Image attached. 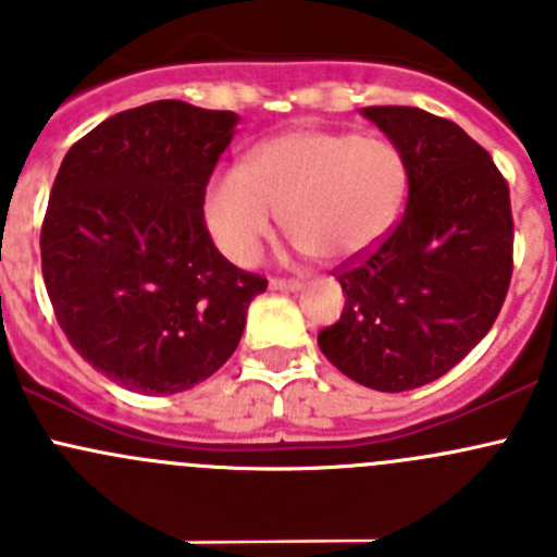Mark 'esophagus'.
<instances>
[{"instance_id":"obj_1","label":"esophagus","mask_w":557,"mask_h":557,"mask_svg":"<svg viewBox=\"0 0 557 557\" xmlns=\"http://www.w3.org/2000/svg\"><path fill=\"white\" fill-rule=\"evenodd\" d=\"M269 288H272V290H283V294H296V290H301V288H305V285H301L299 280L272 277V280H269Z\"/></svg>"}]
</instances>
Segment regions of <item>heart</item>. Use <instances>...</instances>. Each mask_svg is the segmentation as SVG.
<instances>
[{"mask_svg":"<svg viewBox=\"0 0 557 557\" xmlns=\"http://www.w3.org/2000/svg\"><path fill=\"white\" fill-rule=\"evenodd\" d=\"M407 196V164L383 137L285 132L243 166H228L207 194V226L232 261L252 263L283 212L301 252L347 261L391 232Z\"/></svg>","mask_w":557,"mask_h":557,"instance_id":"b5f03b06","label":"heart"}]
</instances>
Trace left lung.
I'll list each match as a JSON object with an SVG mask.
<instances>
[{"label":"left lung","instance_id":"obj_1","mask_svg":"<svg viewBox=\"0 0 557 557\" xmlns=\"http://www.w3.org/2000/svg\"><path fill=\"white\" fill-rule=\"evenodd\" d=\"M361 115L404 156L407 207L339 269L345 310L318 345L356 383L401 393L440 380L491 331L512 277V210L507 180L458 123L393 104Z\"/></svg>","mask_w":557,"mask_h":557}]
</instances>
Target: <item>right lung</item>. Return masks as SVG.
Masks as SVG:
<instances>
[{"label": "right lung", "mask_w": 557, "mask_h": 557, "mask_svg": "<svg viewBox=\"0 0 557 557\" xmlns=\"http://www.w3.org/2000/svg\"><path fill=\"white\" fill-rule=\"evenodd\" d=\"M239 115L161 99L117 112L70 148L39 250L59 325L112 383L172 396L237 350L267 280L218 252L205 188Z\"/></svg>", "instance_id": "1"}]
</instances>
